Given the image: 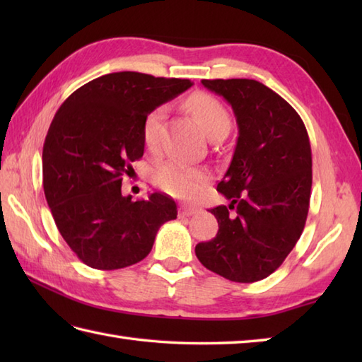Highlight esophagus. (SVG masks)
Returning a JSON list of instances; mask_svg holds the SVG:
<instances>
[{"mask_svg":"<svg viewBox=\"0 0 362 362\" xmlns=\"http://www.w3.org/2000/svg\"><path fill=\"white\" fill-rule=\"evenodd\" d=\"M197 211H199V209H196V206H191V205H182L180 206L182 216H193V214H196Z\"/></svg>","mask_w":362,"mask_h":362,"instance_id":"obj_1","label":"esophagus"}]
</instances>
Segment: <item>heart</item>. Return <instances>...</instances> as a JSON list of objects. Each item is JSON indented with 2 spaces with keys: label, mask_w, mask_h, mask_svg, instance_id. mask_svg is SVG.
Returning a JSON list of instances; mask_svg holds the SVG:
<instances>
[{
  "label": "heart",
  "mask_w": 362,
  "mask_h": 362,
  "mask_svg": "<svg viewBox=\"0 0 362 362\" xmlns=\"http://www.w3.org/2000/svg\"><path fill=\"white\" fill-rule=\"evenodd\" d=\"M185 107L210 138L221 134L227 135L230 126H232V118L226 107L209 93L197 91L191 95L187 99ZM161 119H163V109L158 107L152 110L143 122V140L149 149H156L158 146ZM153 182L168 194L180 199H191L204 189L209 182V174L201 169L188 168L179 161H165L153 171Z\"/></svg>",
  "instance_id": "heart-1"
}]
</instances>
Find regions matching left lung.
<instances>
[{
  "instance_id": "1",
  "label": "left lung",
  "mask_w": 362,
  "mask_h": 362,
  "mask_svg": "<svg viewBox=\"0 0 362 362\" xmlns=\"http://www.w3.org/2000/svg\"><path fill=\"white\" fill-rule=\"evenodd\" d=\"M202 86L232 105L238 141L218 183L230 205L209 210L219 230L196 245V257L227 280L253 283L281 266L303 232L313 183L308 132L298 113L258 81L204 79Z\"/></svg>"
}]
</instances>
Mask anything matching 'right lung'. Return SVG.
<instances>
[{"mask_svg": "<svg viewBox=\"0 0 362 362\" xmlns=\"http://www.w3.org/2000/svg\"><path fill=\"white\" fill-rule=\"evenodd\" d=\"M191 86L189 79L110 73L60 105L43 144V189L60 235L82 263L101 271L132 266L149 255L158 228L177 218L171 197L132 201L121 183L143 157L146 117Z\"/></svg>", "mask_w": 362, "mask_h": 362, "instance_id": "obj_1", "label": "right lung"}]
</instances>
